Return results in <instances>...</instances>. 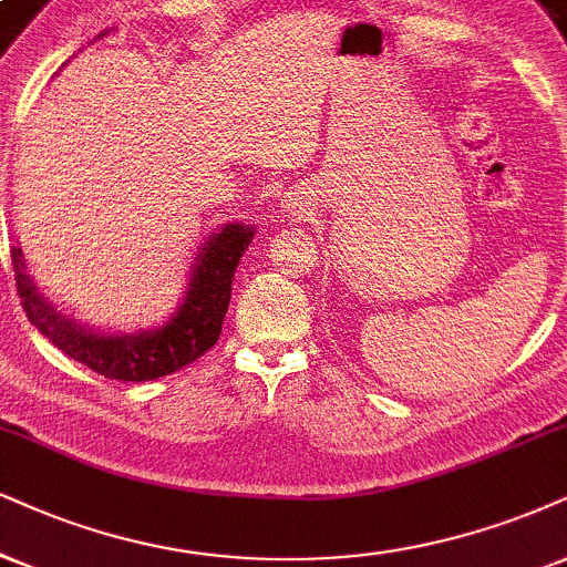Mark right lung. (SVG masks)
Returning a JSON list of instances; mask_svg holds the SVG:
<instances>
[{
	"label": "right lung",
	"instance_id": "obj_1",
	"mask_svg": "<svg viewBox=\"0 0 567 567\" xmlns=\"http://www.w3.org/2000/svg\"><path fill=\"white\" fill-rule=\"evenodd\" d=\"M251 239L255 230L241 223H228L220 234L209 236L205 249L199 251L186 299L176 316L157 331H144L138 337L94 333L54 310L25 272L23 251L18 247H12V268H16L18 297L28 320L68 358L104 379L155 381L159 375L192 365L218 341L230 302L234 270Z\"/></svg>",
	"mask_w": 567,
	"mask_h": 567
}]
</instances>
